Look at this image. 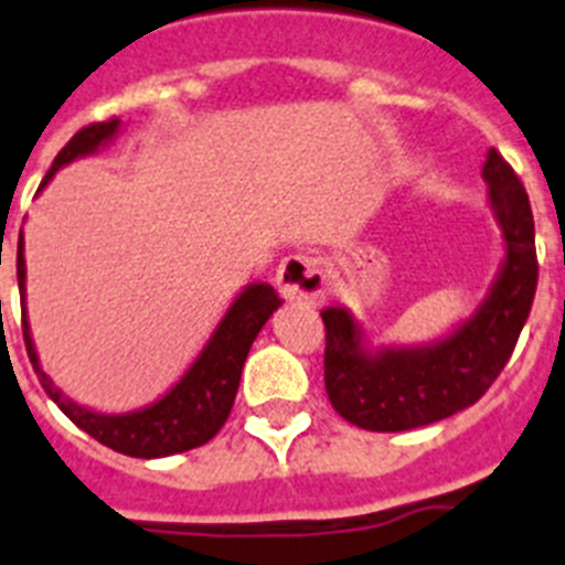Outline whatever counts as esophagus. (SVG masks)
Listing matches in <instances>:
<instances>
[{
  "mask_svg": "<svg viewBox=\"0 0 565 565\" xmlns=\"http://www.w3.org/2000/svg\"><path fill=\"white\" fill-rule=\"evenodd\" d=\"M278 292L287 301L296 303H321L327 298V267H323L321 258L316 255H287L278 267Z\"/></svg>",
  "mask_w": 565,
  "mask_h": 565,
  "instance_id": "34e87169",
  "label": "esophagus"
}]
</instances>
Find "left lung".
<instances>
[{
	"instance_id": "8db88e82",
	"label": "left lung",
	"mask_w": 565,
	"mask_h": 565,
	"mask_svg": "<svg viewBox=\"0 0 565 565\" xmlns=\"http://www.w3.org/2000/svg\"><path fill=\"white\" fill-rule=\"evenodd\" d=\"M503 258L487 298L449 332L426 343H372L347 307L321 310L323 384L343 420L370 431H404L472 406L507 366L537 287L529 195L498 150L483 170Z\"/></svg>"
}]
</instances>
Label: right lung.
<instances>
[{"label": "right lung", "instance_id": "obj_1", "mask_svg": "<svg viewBox=\"0 0 565 565\" xmlns=\"http://www.w3.org/2000/svg\"><path fill=\"white\" fill-rule=\"evenodd\" d=\"M121 130L119 119L99 121L85 130H78L62 153L53 159V167L47 170L42 188L47 181L67 167L71 161L85 159V156L99 153L102 147L110 145ZM39 188V190H42ZM17 278H19V296H22V332L28 358H31L33 372L39 375V384L47 392V398L65 412L67 418L85 429L90 438L99 444L110 446L113 452L130 455V458H167V455H179L195 449V446L207 444L215 431L222 429L233 409L238 381H242L244 361L258 338L269 316L281 307V298L276 289L264 281H253L233 298L222 321L215 323L213 335L201 347L193 364L184 370V375L175 381L170 390L156 398L153 404L139 406L134 412H99L90 406L78 404L71 395L58 390L51 381L42 364H39L36 343L31 335V323H28V310H24V238L19 235L17 249Z\"/></svg>", "mask_w": 565, "mask_h": 565}]
</instances>
